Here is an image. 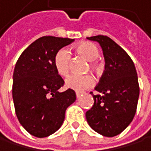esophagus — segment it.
I'll return each mask as SVG.
<instances>
[{"mask_svg": "<svg viewBox=\"0 0 151 151\" xmlns=\"http://www.w3.org/2000/svg\"><path fill=\"white\" fill-rule=\"evenodd\" d=\"M81 93H80V92H76V96H77V98H79L80 95H81Z\"/></svg>", "mask_w": 151, "mask_h": 151, "instance_id": "1", "label": "esophagus"}]
</instances>
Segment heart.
I'll return each mask as SVG.
<instances>
[{
  "instance_id": "obj_1",
  "label": "heart",
  "mask_w": 151,
  "mask_h": 151,
  "mask_svg": "<svg viewBox=\"0 0 151 151\" xmlns=\"http://www.w3.org/2000/svg\"><path fill=\"white\" fill-rule=\"evenodd\" d=\"M78 55L89 61L90 68L93 71L98 69L95 60L99 57V50L92 43H81L75 47ZM53 64L57 73L61 76H66L70 71L71 58L65 49L58 50L53 58ZM93 84V78L89 74L86 75H70L65 78V86L75 91H82L89 88Z\"/></svg>"
}]
</instances>
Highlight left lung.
I'll return each instance as SVG.
<instances>
[{
    "mask_svg": "<svg viewBox=\"0 0 151 151\" xmlns=\"http://www.w3.org/2000/svg\"><path fill=\"white\" fill-rule=\"evenodd\" d=\"M101 46L105 71L93 94L94 103L86 113L89 126L107 137L121 134L132 122L139 98V84L134 62L128 53L106 36L86 37Z\"/></svg>",
    "mask_w": 151,
    "mask_h": 151,
    "instance_id": "obj_1",
    "label": "left lung"
}]
</instances>
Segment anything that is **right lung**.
Returning <instances> with one entry per match:
<instances>
[{
    "mask_svg": "<svg viewBox=\"0 0 151 151\" xmlns=\"http://www.w3.org/2000/svg\"><path fill=\"white\" fill-rule=\"evenodd\" d=\"M73 41L42 37L23 50L15 64L12 87L15 114L21 125L36 137L55 133L64 122L66 108L76 101L73 89L58 92L65 82L53 64L56 52Z\"/></svg>",
    "mask_w": 151,
    "mask_h": 151,
    "instance_id": "1",
    "label": "right lung"
}]
</instances>
